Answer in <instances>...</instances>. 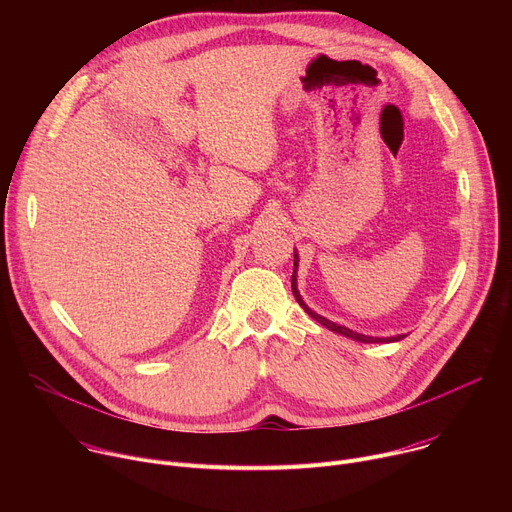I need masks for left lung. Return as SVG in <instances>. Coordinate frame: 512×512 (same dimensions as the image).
Listing matches in <instances>:
<instances>
[{
  "mask_svg": "<svg viewBox=\"0 0 512 512\" xmlns=\"http://www.w3.org/2000/svg\"><path fill=\"white\" fill-rule=\"evenodd\" d=\"M298 265H300V255H298V251H294V275H291V291H294V298H296V302H298V304L306 310V314H308L310 318H314L318 324H322L324 328H328V330H332V332H336V334H342V336H346V338H350V340L364 342V344H375V342H399V340H403V338H405V334L387 336V338L358 334V332H354V330H350V328H346V326H340V324H336V322H332V320H328V318H324V316L316 314L312 308H308V304H306V302L302 300V296H300V289H298Z\"/></svg>",
  "mask_w": 512,
  "mask_h": 512,
  "instance_id": "8db88e82",
  "label": "left lung"
}]
</instances>
